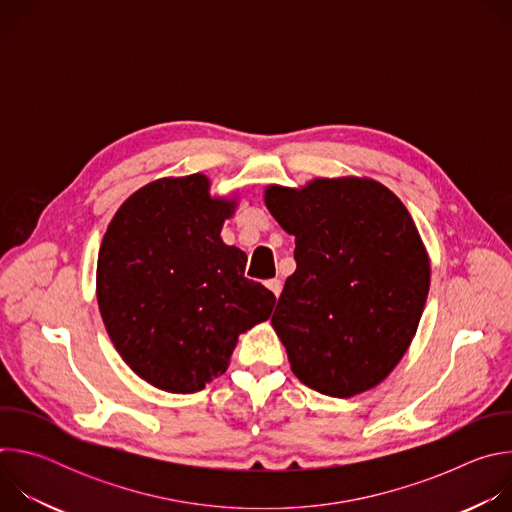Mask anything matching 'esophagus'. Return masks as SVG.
Here are the masks:
<instances>
[{"label":"esophagus","mask_w":512,"mask_h":512,"mask_svg":"<svg viewBox=\"0 0 512 512\" xmlns=\"http://www.w3.org/2000/svg\"><path fill=\"white\" fill-rule=\"evenodd\" d=\"M265 285H267V289H271V294L275 296V298H279V294H281V281L275 277V279H267L265 281Z\"/></svg>","instance_id":"34e87169"}]
</instances>
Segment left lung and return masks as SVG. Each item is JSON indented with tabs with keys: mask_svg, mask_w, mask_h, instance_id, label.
I'll list each match as a JSON object with an SVG mask.
<instances>
[{
	"mask_svg": "<svg viewBox=\"0 0 512 512\" xmlns=\"http://www.w3.org/2000/svg\"><path fill=\"white\" fill-rule=\"evenodd\" d=\"M265 204L296 235V271L271 316L291 371L330 397L377 387L407 352L429 291L409 210L367 178L269 186Z\"/></svg>",
	"mask_w": 512,
	"mask_h": 512,
	"instance_id": "left-lung-1",
	"label": "left lung"
}]
</instances>
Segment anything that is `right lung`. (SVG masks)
Returning a JSON list of instances; mask_svg holds the SVG:
<instances>
[{"label":"right lung","mask_w":512,"mask_h":512,"mask_svg":"<svg viewBox=\"0 0 512 512\" xmlns=\"http://www.w3.org/2000/svg\"><path fill=\"white\" fill-rule=\"evenodd\" d=\"M233 210L210 198L202 174L156 180L121 204L103 237L105 328L129 369L162 391L204 389L227 371L239 334L271 316L275 296L221 239Z\"/></svg>","instance_id":"1"}]
</instances>
